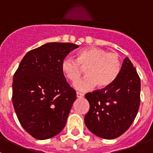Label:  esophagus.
Returning <instances> with one entry per match:
<instances>
[{
	"label": "esophagus",
	"instance_id": "1",
	"mask_svg": "<svg viewBox=\"0 0 153 153\" xmlns=\"http://www.w3.org/2000/svg\"><path fill=\"white\" fill-rule=\"evenodd\" d=\"M76 97L77 98H83L84 97V94L82 93H79V92H76Z\"/></svg>",
	"mask_w": 153,
	"mask_h": 153
}]
</instances>
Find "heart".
Segmentation results:
<instances>
[{"label": "heart", "instance_id": "heart-1", "mask_svg": "<svg viewBox=\"0 0 153 153\" xmlns=\"http://www.w3.org/2000/svg\"><path fill=\"white\" fill-rule=\"evenodd\" d=\"M86 68L87 76L76 80L82 73V68ZM121 69V60L117 53L109 52L100 47H87L79 51L76 60L65 58L61 70L65 76L71 82L77 81L74 86L80 91L94 88L104 89L112 84Z\"/></svg>", "mask_w": 153, "mask_h": 153}]
</instances>
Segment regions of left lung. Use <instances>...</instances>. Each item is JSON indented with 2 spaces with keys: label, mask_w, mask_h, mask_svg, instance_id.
<instances>
[{
  "label": "left lung",
  "mask_w": 153,
  "mask_h": 153,
  "mask_svg": "<svg viewBox=\"0 0 153 153\" xmlns=\"http://www.w3.org/2000/svg\"><path fill=\"white\" fill-rule=\"evenodd\" d=\"M140 78L128 57L110 86L86 93L90 109L84 117L89 130L102 139L112 140L129 129L140 104Z\"/></svg>",
  "instance_id": "8db88e82"
}]
</instances>
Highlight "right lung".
Instances as JSON below:
<instances>
[{"label": "right lung", "mask_w": 153, "mask_h": 153, "mask_svg": "<svg viewBox=\"0 0 153 153\" xmlns=\"http://www.w3.org/2000/svg\"><path fill=\"white\" fill-rule=\"evenodd\" d=\"M78 47L72 43H47L27 53L13 75V108L23 128L36 140L53 137L67 123L76 94L61 64Z\"/></svg>", "instance_id": "add662e5"}]
</instances>
